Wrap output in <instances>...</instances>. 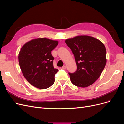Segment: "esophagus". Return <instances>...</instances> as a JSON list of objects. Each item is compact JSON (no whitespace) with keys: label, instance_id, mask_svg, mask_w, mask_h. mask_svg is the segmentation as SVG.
I'll return each instance as SVG.
<instances>
[{"label":"esophagus","instance_id":"obj_1","mask_svg":"<svg viewBox=\"0 0 124 124\" xmlns=\"http://www.w3.org/2000/svg\"><path fill=\"white\" fill-rule=\"evenodd\" d=\"M66 68H67L66 66H63L62 67V69H66Z\"/></svg>","mask_w":124,"mask_h":124}]
</instances>
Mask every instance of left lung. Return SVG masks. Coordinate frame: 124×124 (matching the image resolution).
<instances>
[{
    "instance_id": "obj_1",
    "label": "left lung",
    "mask_w": 124,
    "mask_h": 124,
    "mask_svg": "<svg viewBox=\"0 0 124 124\" xmlns=\"http://www.w3.org/2000/svg\"><path fill=\"white\" fill-rule=\"evenodd\" d=\"M74 56L77 69L69 73L73 84L87 87L99 78L106 65V49L103 43L94 37L78 36L65 40Z\"/></svg>"
}]
</instances>
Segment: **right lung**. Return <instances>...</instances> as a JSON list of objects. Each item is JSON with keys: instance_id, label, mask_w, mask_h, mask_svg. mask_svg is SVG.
<instances>
[{"instance_id": "add662e5", "label": "right lung", "mask_w": 124, "mask_h": 124, "mask_svg": "<svg viewBox=\"0 0 124 124\" xmlns=\"http://www.w3.org/2000/svg\"><path fill=\"white\" fill-rule=\"evenodd\" d=\"M58 44V41L38 38L26 42L20 50L18 62L22 73L35 87L46 89L54 84L58 70L53 66L51 51Z\"/></svg>"}]
</instances>
